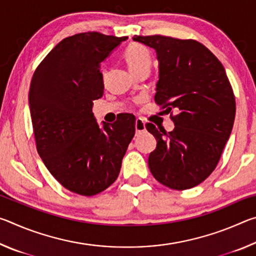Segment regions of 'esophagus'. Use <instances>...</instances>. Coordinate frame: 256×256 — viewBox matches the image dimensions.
<instances>
[{
	"label": "esophagus",
	"mask_w": 256,
	"mask_h": 256,
	"mask_svg": "<svg viewBox=\"0 0 256 256\" xmlns=\"http://www.w3.org/2000/svg\"><path fill=\"white\" fill-rule=\"evenodd\" d=\"M136 132H144L146 131V123L141 118L136 120Z\"/></svg>",
	"instance_id": "1"
}]
</instances>
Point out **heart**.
Listing matches in <instances>:
<instances>
[{
	"label": "heart",
	"instance_id": "obj_1",
	"mask_svg": "<svg viewBox=\"0 0 256 256\" xmlns=\"http://www.w3.org/2000/svg\"><path fill=\"white\" fill-rule=\"evenodd\" d=\"M124 58L128 68L136 73L138 68L151 64L150 52L144 45L138 42H131L124 50Z\"/></svg>",
	"mask_w": 256,
	"mask_h": 256
}]
</instances>
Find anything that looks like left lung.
Instances as JSON below:
<instances>
[{
    "label": "left lung",
    "instance_id": "left-lung-1",
    "mask_svg": "<svg viewBox=\"0 0 256 256\" xmlns=\"http://www.w3.org/2000/svg\"><path fill=\"white\" fill-rule=\"evenodd\" d=\"M133 40L157 53L159 80L154 102L172 116L175 128H146L157 146L149 154L151 174L172 190L202 183L222 157L236 114L232 86L220 60L201 42L160 36H134Z\"/></svg>",
    "mask_w": 256,
    "mask_h": 256
}]
</instances>
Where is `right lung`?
Masks as SVG:
<instances>
[{
  "instance_id": "1",
  "label": "right lung",
  "mask_w": 256,
  "mask_h": 256,
  "mask_svg": "<svg viewBox=\"0 0 256 256\" xmlns=\"http://www.w3.org/2000/svg\"><path fill=\"white\" fill-rule=\"evenodd\" d=\"M126 40L94 32L64 38L30 84L38 154L58 182L80 196H96L114 183L136 133L132 114L100 128L92 112V102L104 94L100 63Z\"/></svg>"
}]
</instances>
